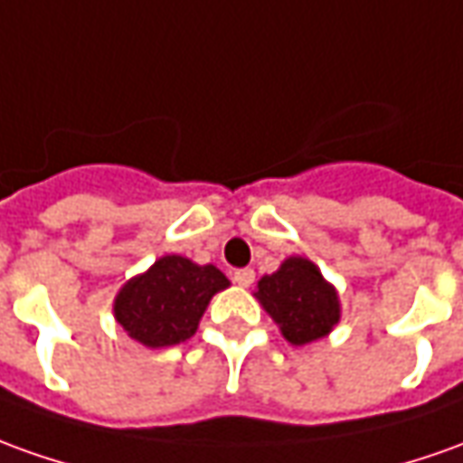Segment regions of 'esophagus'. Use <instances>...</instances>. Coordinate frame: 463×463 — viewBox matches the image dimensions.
Segmentation results:
<instances>
[{"mask_svg":"<svg viewBox=\"0 0 463 463\" xmlns=\"http://www.w3.org/2000/svg\"><path fill=\"white\" fill-rule=\"evenodd\" d=\"M234 282L239 287H250L254 282V269H237L234 272Z\"/></svg>","mask_w":463,"mask_h":463,"instance_id":"34e87169","label":"esophagus"}]
</instances>
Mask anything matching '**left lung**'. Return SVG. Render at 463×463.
<instances>
[{
	"label": "left lung",
	"instance_id": "obj_1",
	"mask_svg": "<svg viewBox=\"0 0 463 463\" xmlns=\"http://www.w3.org/2000/svg\"><path fill=\"white\" fill-rule=\"evenodd\" d=\"M254 298L292 345H307L327 337L340 323V295L320 267L307 257H287L279 269L264 274Z\"/></svg>",
	"mask_w": 463,
	"mask_h": 463
}]
</instances>
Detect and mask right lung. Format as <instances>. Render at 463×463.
Here are the masks:
<instances>
[{
    "instance_id": "add662e5",
    "label": "right lung",
    "mask_w": 463,
    "mask_h": 463,
    "mask_svg": "<svg viewBox=\"0 0 463 463\" xmlns=\"http://www.w3.org/2000/svg\"><path fill=\"white\" fill-rule=\"evenodd\" d=\"M232 285L213 264L164 254L130 277L113 299V317L130 340L158 350L189 340L216 292Z\"/></svg>"
}]
</instances>
